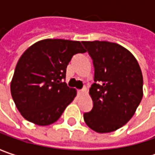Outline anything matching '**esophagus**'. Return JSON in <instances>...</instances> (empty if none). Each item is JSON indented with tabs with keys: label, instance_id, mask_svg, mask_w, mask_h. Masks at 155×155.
<instances>
[{
	"label": "esophagus",
	"instance_id": "1",
	"mask_svg": "<svg viewBox=\"0 0 155 155\" xmlns=\"http://www.w3.org/2000/svg\"><path fill=\"white\" fill-rule=\"evenodd\" d=\"M78 95H79V96H82V95H84V94H86L87 89L85 88V87H84L82 90H79V91H78Z\"/></svg>",
	"mask_w": 155,
	"mask_h": 155
}]
</instances>
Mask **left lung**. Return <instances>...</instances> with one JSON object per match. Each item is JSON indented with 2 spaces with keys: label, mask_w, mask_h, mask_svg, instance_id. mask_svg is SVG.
I'll return each mask as SVG.
<instances>
[{
  "label": "left lung",
  "mask_w": 155,
  "mask_h": 155,
  "mask_svg": "<svg viewBox=\"0 0 155 155\" xmlns=\"http://www.w3.org/2000/svg\"><path fill=\"white\" fill-rule=\"evenodd\" d=\"M95 68L90 88L93 108L84 114L89 128L110 133L134 116L143 97V78L134 56L122 45L108 41H83Z\"/></svg>",
  "instance_id": "obj_1"
}]
</instances>
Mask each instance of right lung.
Wrapping results in <instances>:
<instances>
[{
	"mask_svg": "<svg viewBox=\"0 0 155 155\" xmlns=\"http://www.w3.org/2000/svg\"><path fill=\"white\" fill-rule=\"evenodd\" d=\"M85 51L80 41L61 39H43L27 48L10 84L21 116L39 126L57 122L77 96L76 89L62 82L66 67L73 55Z\"/></svg>",
	"mask_w": 155,
	"mask_h": 155,
	"instance_id": "obj_1",
	"label": "right lung"
}]
</instances>
